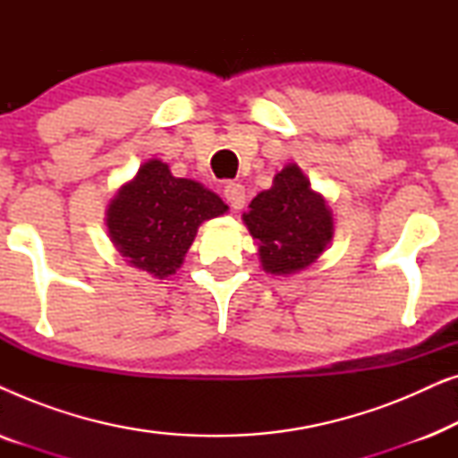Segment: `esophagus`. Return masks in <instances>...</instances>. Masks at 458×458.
Returning a JSON list of instances; mask_svg holds the SVG:
<instances>
[{"mask_svg": "<svg viewBox=\"0 0 458 458\" xmlns=\"http://www.w3.org/2000/svg\"><path fill=\"white\" fill-rule=\"evenodd\" d=\"M225 199L233 210H242L246 204V187L242 183H227L225 185Z\"/></svg>", "mask_w": 458, "mask_h": 458, "instance_id": "esophagus-1", "label": "esophagus"}]
</instances>
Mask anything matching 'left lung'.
Here are the masks:
<instances>
[{"instance_id": "1", "label": "left lung", "mask_w": 458, "mask_h": 458, "mask_svg": "<svg viewBox=\"0 0 458 458\" xmlns=\"http://www.w3.org/2000/svg\"><path fill=\"white\" fill-rule=\"evenodd\" d=\"M243 223L259 240L262 268L271 275H292L310 267L334 237L329 206L298 165H287L275 174L271 190L250 202Z\"/></svg>"}]
</instances>
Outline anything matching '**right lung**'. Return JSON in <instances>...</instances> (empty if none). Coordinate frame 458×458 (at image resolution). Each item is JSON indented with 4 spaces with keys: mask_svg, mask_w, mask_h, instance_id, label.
Wrapping results in <instances>:
<instances>
[{
    "mask_svg": "<svg viewBox=\"0 0 458 458\" xmlns=\"http://www.w3.org/2000/svg\"><path fill=\"white\" fill-rule=\"evenodd\" d=\"M229 206L191 179L173 177L162 160H148L110 199L108 235L131 267L165 279L183 265L198 227Z\"/></svg>",
    "mask_w": 458,
    "mask_h": 458,
    "instance_id": "1",
    "label": "right lung"
}]
</instances>
